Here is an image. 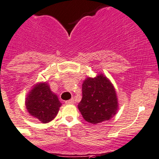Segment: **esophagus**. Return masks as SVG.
Instances as JSON below:
<instances>
[{"label":"esophagus","mask_w":159,"mask_h":159,"mask_svg":"<svg viewBox=\"0 0 159 159\" xmlns=\"http://www.w3.org/2000/svg\"><path fill=\"white\" fill-rule=\"evenodd\" d=\"M66 104H68V105H70V104H74V100L73 98L70 99V100H68V101H66Z\"/></svg>","instance_id":"esophagus-1"}]
</instances>
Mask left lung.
I'll use <instances>...</instances> for the list:
<instances>
[{
    "label": "left lung",
    "mask_w": 159,
    "mask_h": 159,
    "mask_svg": "<svg viewBox=\"0 0 159 159\" xmlns=\"http://www.w3.org/2000/svg\"><path fill=\"white\" fill-rule=\"evenodd\" d=\"M78 107L84 119L89 123L111 119L118 108L113 84L102 74L95 78H87L82 84V98Z\"/></svg>",
    "instance_id": "obj_1"
}]
</instances>
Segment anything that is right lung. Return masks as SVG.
I'll return each mask as SVG.
<instances>
[{
    "label": "right lung",
    "instance_id": "1",
    "mask_svg": "<svg viewBox=\"0 0 159 159\" xmlns=\"http://www.w3.org/2000/svg\"><path fill=\"white\" fill-rule=\"evenodd\" d=\"M61 103L55 93L51 91L46 82L34 85L25 99V106L29 114L42 123L53 119L59 111Z\"/></svg>",
    "mask_w": 159,
    "mask_h": 159
}]
</instances>
